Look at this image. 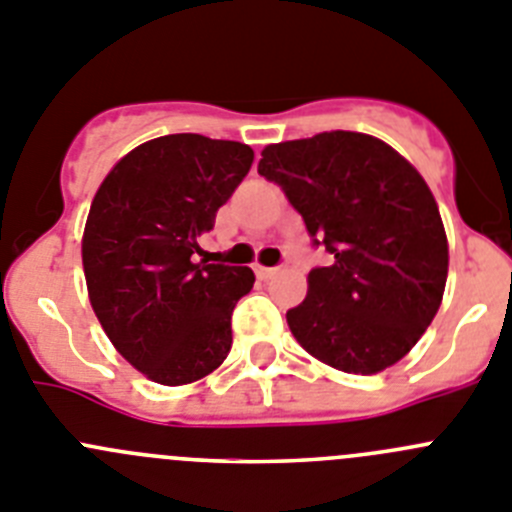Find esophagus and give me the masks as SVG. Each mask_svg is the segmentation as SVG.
Here are the masks:
<instances>
[{"label":"esophagus","mask_w":512,"mask_h":512,"mask_svg":"<svg viewBox=\"0 0 512 512\" xmlns=\"http://www.w3.org/2000/svg\"><path fill=\"white\" fill-rule=\"evenodd\" d=\"M255 275L260 280H270L278 275V267H262V265H255Z\"/></svg>","instance_id":"1"}]
</instances>
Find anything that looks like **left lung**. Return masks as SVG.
Instances as JSON below:
<instances>
[{
  "instance_id": "left-lung-1",
  "label": "left lung",
  "mask_w": 512,
  "mask_h": 512,
  "mask_svg": "<svg viewBox=\"0 0 512 512\" xmlns=\"http://www.w3.org/2000/svg\"><path fill=\"white\" fill-rule=\"evenodd\" d=\"M257 173L278 183L329 267L285 313L324 365L375 375L416 347L434 321L449 245L434 193L403 155L362 132H321L262 150Z\"/></svg>"
}]
</instances>
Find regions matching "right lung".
I'll list each match as a JSON object with an SVG mask.
<instances>
[{
    "label": "right lung",
    "mask_w": 512,
    "mask_h": 512,
    "mask_svg": "<svg viewBox=\"0 0 512 512\" xmlns=\"http://www.w3.org/2000/svg\"><path fill=\"white\" fill-rule=\"evenodd\" d=\"M250 145L204 135L142 142L91 201L81 257L96 319L132 367L188 385L227 359L250 267L204 260L199 237L250 173Z\"/></svg>",
    "instance_id": "right-lung-1"
}]
</instances>
